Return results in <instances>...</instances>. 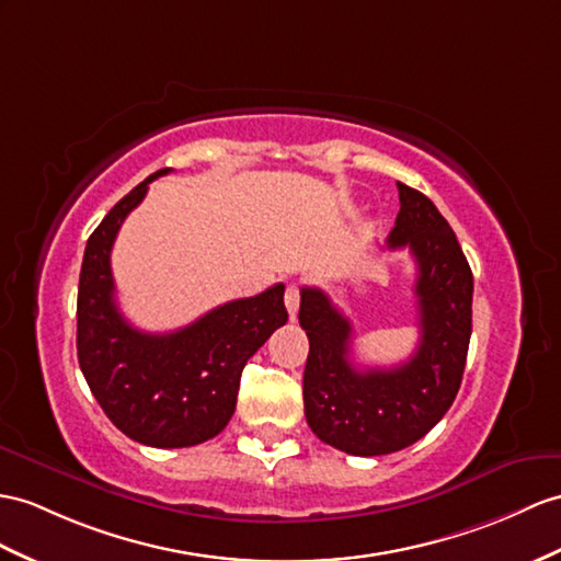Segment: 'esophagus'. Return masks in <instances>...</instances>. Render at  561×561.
I'll list each match as a JSON object with an SVG mask.
<instances>
[{"instance_id": "esophagus-1", "label": "esophagus", "mask_w": 561, "mask_h": 561, "mask_svg": "<svg viewBox=\"0 0 561 561\" xmlns=\"http://www.w3.org/2000/svg\"><path fill=\"white\" fill-rule=\"evenodd\" d=\"M285 307H288V313H290V319H295L297 317V309H299V288L295 283H290L288 288H285Z\"/></svg>"}]
</instances>
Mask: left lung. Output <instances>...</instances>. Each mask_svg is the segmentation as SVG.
<instances>
[{"mask_svg":"<svg viewBox=\"0 0 561 561\" xmlns=\"http://www.w3.org/2000/svg\"><path fill=\"white\" fill-rule=\"evenodd\" d=\"M400 214L388 250L416 262L419 347L392 368H357L352 323L319 288H302L299 325L309 337L305 416L317 438L357 457L390 455L421 440L453 407L471 337L473 276L457 236L419 190L398 183Z\"/></svg>","mask_w":561,"mask_h":561,"instance_id":"left-lung-1","label":"left lung"}]
</instances>
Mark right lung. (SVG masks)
<instances>
[{
	"label": "right lung",
	"instance_id": "obj_1",
	"mask_svg": "<svg viewBox=\"0 0 561 561\" xmlns=\"http://www.w3.org/2000/svg\"><path fill=\"white\" fill-rule=\"evenodd\" d=\"M161 169L133 187L88 240L78 283V362L104 414L149 447H193L226 428L240 374L288 321L285 285L233 299L173 333H145L118 311L112 248L121 224L145 199Z\"/></svg>",
	"mask_w": 561,
	"mask_h": 561
}]
</instances>
